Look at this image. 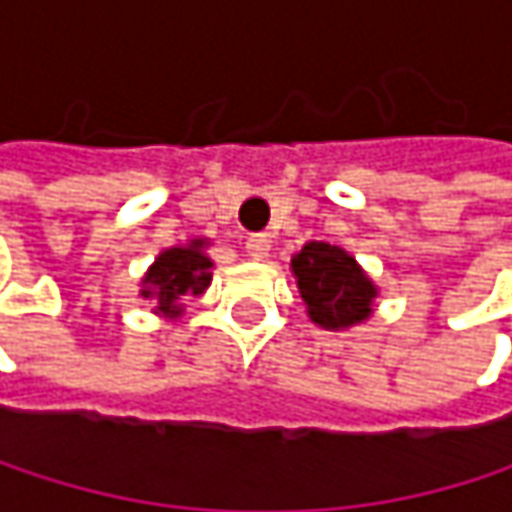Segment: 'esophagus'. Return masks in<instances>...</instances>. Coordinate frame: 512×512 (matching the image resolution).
<instances>
[{
    "mask_svg": "<svg viewBox=\"0 0 512 512\" xmlns=\"http://www.w3.org/2000/svg\"><path fill=\"white\" fill-rule=\"evenodd\" d=\"M246 252H249V257H255V260L266 257L269 255V237L266 234H252L246 240Z\"/></svg>",
    "mask_w": 512,
    "mask_h": 512,
    "instance_id": "34e87169",
    "label": "esophagus"
}]
</instances>
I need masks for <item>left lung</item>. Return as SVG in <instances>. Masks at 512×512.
Returning a JSON list of instances; mask_svg holds the SVG:
<instances>
[{
	"label": "left lung",
	"mask_w": 512,
	"mask_h": 512,
	"mask_svg": "<svg viewBox=\"0 0 512 512\" xmlns=\"http://www.w3.org/2000/svg\"><path fill=\"white\" fill-rule=\"evenodd\" d=\"M293 275L311 320L323 329H344L370 314L376 287L344 249L329 243H308L293 257Z\"/></svg>",
	"instance_id": "obj_1"
}]
</instances>
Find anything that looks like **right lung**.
Listing matches in <instances>:
<instances>
[{"mask_svg":"<svg viewBox=\"0 0 512 512\" xmlns=\"http://www.w3.org/2000/svg\"><path fill=\"white\" fill-rule=\"evenodd\" d=\"M204 243L195 240L186 249H168L156 257L151 272L145 275V290L142 296L156 299V311L162 314H177L180 299L204 293L210 284V257L201 252Z\"/></svg>","mask_w":512,"mask_h":512,"instance_id":"add662e5","label":"right lung"}]
</instances>
